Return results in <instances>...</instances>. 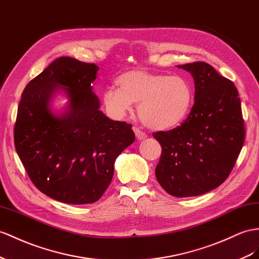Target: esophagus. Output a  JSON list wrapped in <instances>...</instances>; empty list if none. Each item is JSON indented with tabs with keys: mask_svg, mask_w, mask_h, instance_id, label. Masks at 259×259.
<instances>
[{
	"mask_svg": "<svg viewBox=\"0 0 259 259\" xmlns=\"http://www.w3.org/2000/svg\"><path fill=\"white\" fill-rule=\"evenodd\" d=\"M134 131H135V134H136V137H137L138 140H144V139L148 137L147 135L144 134L143 131H141L140 129H138V128H135Z\"/></svg>",
	"mask_w": 259,
	"mask_h": 259,
	"instance_id": "obj_1",
	"label": "esophagus"
}]
</instances>
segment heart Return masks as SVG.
Returning a JSON list of instances; mask_svg holds the SVG:
<instances>
[{"mask_svg": "<svg viewBox=\"0 0 259 259\" xmlns=\"http://www.w3.org/2000/svg\"><path fill=\"white\" fill-rule=\"evenodd\" d=\"M118 89L104 92L108 114L120 119L139 103L138 114L148 128L164 131L180 125L193 108L194 89L186 77L164 73L129 70L116 78Z\"/></svg>", "mask_w": 259, "mask_h": 259, "instance_id": "obj_1", "label": "heart"}]
</instances>
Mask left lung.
I'll return each instance as SVG.
<instances>
[{
  "label": "left lung",
  "mask_w": 259,
  "mask_h": 259,
  "mask_svg": "<svg viewBox=\"0 0 259 259\" xmlns=\"http://www.w3.org/2000/svg\"><path fill=\"white\" fill-rule=\"evenodd\" d=\"M195 81V104L177 128L158 131L162 154L155 176L171 196L194 197L229 177L242 150L245 129L241 99L233 82L205 62L177 65Z\"/></svg>",
  "instance_id": "left-lung-1"
}]
</instances>
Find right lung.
Returning <instances> with one entry per match:
<instances>
[{"label": "right lung", "mask_w": 259, "mask_h": 259, "mask_svg": "<svg viewBox=\"0 0 259 259\" xmlns=\"http://www.w3.org/2000/svg\"><path fill=\"white\" fill-rule=\"evenodd\" d=\"M98 66L61 57L26 85L14 128L17 154L35 186L71 204L97 201L114 176L117 156L135 142L131 124L114 121L99 109L91 85ZM69 102L51 109L56 94Z\"/></svg>", "instance_id": "right-lung-1"}]
</instances>
